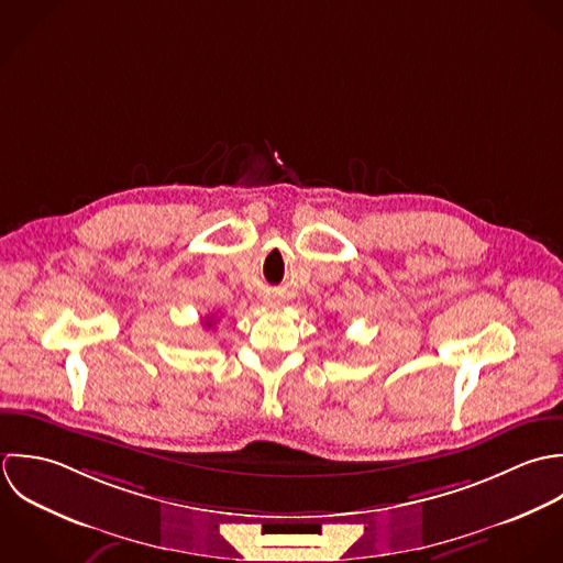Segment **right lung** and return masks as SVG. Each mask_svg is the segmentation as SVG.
Instances as JSON below:
<instances>
[{"mask_svg":"<svg viewBox=\"0 0 563 563\" xmlns=\"http://www.w3.org/2000/svg\"><path fill=\"white\" fill-rule=\"evenodd\" d=\"M207 324H209V327H213V318H211V320H207Z\"/></svg>","mask_w":563,"mask_h":563,"instance_id":"add662e5","label":"right lung"}]
</instances>
